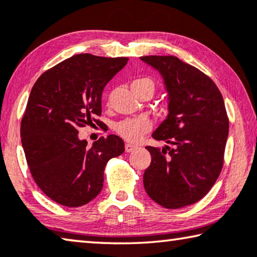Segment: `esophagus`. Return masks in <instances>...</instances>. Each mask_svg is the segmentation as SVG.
<instances>
[{"label":"esophagus","instance_id":"obj_1","mask_svg":"<svg viewBox=\"0 0 257 257\" xmlns=\"http://www.w3.org/2000/svg\"><path fill=\"white\" fill-rule=\"evenodd\" d=\"M136 148H137L136 145H133V144H129V143H127V144H125V146H124L125 152H132V151H134Z\"/></svg>","mask_w":257,"mask_h":257}]
</instances>
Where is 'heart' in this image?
<instances>
[{
    "label": "heart",
    "instance_id": "obj_1",
    "mask_svg": "<svg viewBox=\"0 0 257 257\" xmlns=\"http://www.w3.org/2000/svg\"><path fill=\"white\" fill-rule=\"evenodd\" d=\"M136 84H150L154 88L152 81L150 79H146V77L135 80L132 85ZM150 129L151 122L149 121V119H146L145 116L123 120L115 125V132L119 134L121 137H123L124 140H127L129 142H137L144 134L148 133Z\"/></svg>",
    "mask_w": 257,
    "mask_h": 257
}]
</instances>
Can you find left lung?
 Segmentation results:
<instances>
[{
  "label": "left lung",
  "instance_id": "left-lung-1",
  "mask_svg": "<svg viewBox=\"0 0 257 257\" xmlns=\"http://www.w3.org/2000/svg\"><path fill=\"white\" fill-rule=\"evenodd\" d=\"M141 60L161 75L167 92L168 115L152 137L173 145L146 146L152 160L144 187L165 208H182L205 197L221 173L229 135L225 105L213 80L177 57Z\"/></svg>",
  "mask_w": 257,
  "mask_h": 257
}]
</instances>
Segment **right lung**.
<instances>
[{"label": "right lung", "mask_w": 257, "mask_h": 257, "mask_svg": "<svg viewBox=\"0 0 257 257\" xmlns=\"http://www.w3.org/2000/svg\"><path fill=\"white\" fill-rule=\"evenodd\" d=\"M127 62L80 54L44 72L32 88L20 125L22 144L35 183L57 203L80 207L95 199L107 161L124 152L119 136L88 146L79 129L100 115L105 85Z\"/></svg>", "instance_id": "1"}]
</instances>
